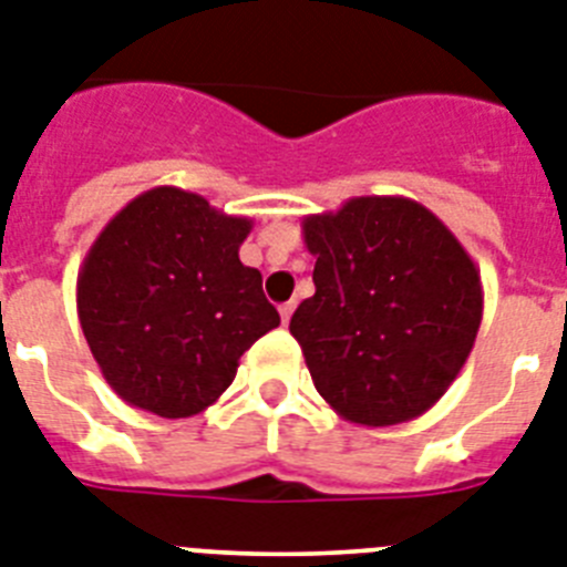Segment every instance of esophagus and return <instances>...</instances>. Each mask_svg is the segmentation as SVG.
I'll use <instances>...</instances> for the list:
<instances>
[{"label": "esophagus", "mask_w": 567, "mask_h": 567, "mask_svg": "<svg viewBox=\"0 0 567 567\" xmlns=\"http://www.w3.org/2000/svg\"><path fill=\"white\" fill-rule=\"evenodd\" d=\"M293 308H297V302H282V306H279V317H282V322L285 326H288V322H291V317H293Z\"/></svg>", "instance_id": "esophagus-1"}]
</instances>
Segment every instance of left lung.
Wrapping results in <instances>:
<instances>
[{
	"instance_id": "8db88e82",
	"label": "left lung",
	"mask_w": 567,
	"mask_h": 567,
	"mask_svg": "<svg viewBox=\"0 0 567 567\" xmlns=\"http://www.w3.org/2000/svg\"><path fill=\"white\" fill-rule=\"evenodd\" d=\"M313 297L291 317L337 415L394 426L435 406L482 326V276L450 227L403 195H360L302 221Z\"/></svg>"
}]
</instances>
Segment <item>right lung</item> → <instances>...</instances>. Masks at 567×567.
I'll return each instance as SVG.
<instances>
[{
	"instance_id": "1",
	"label": "right lung",
	"mask_w": 567,
	"mask_h": 567,
	"mask_svg": "<svg viewBox=\"0 0 567 567\" xmlns=\"http://www.w3.org/2000/svg\"><path fill=\"white\" fill-rule=\"evenodd\" d=\"M254 221L155 187L109 221L78 276V317L109 386L135 409L189 417L216 403L239 357L279 326L239 259Z\"/></svg>"
}]
</instances>
